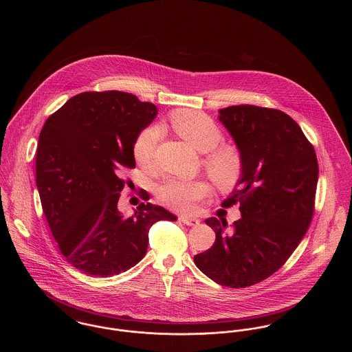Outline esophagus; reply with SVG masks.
Instances as JSON below:
<instances>
[{
	"mask_svg": "<svg viewBox=\"0 0 352 352\" xmlns=\"http://www.w3.org/2000/svg\"><path fill=\"white\" fill-rule=\"evenodd\" d=\"M179 220L186 226H198L201 223L199 219L194 218V217H187V215H181Z\"/></svg>",
	"mask_w": 352,
	"mask_h": 352,
	"instance_id": "1",
	"label": "esophagus"
}]
</instances>
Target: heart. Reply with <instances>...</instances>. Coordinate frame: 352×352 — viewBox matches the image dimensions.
I'll list each match as a JSON object with an SVG mask.
<instances>
[{
	"label": "heart",
	"mask_w": 352,
	"mask_h": 352,
	"mask_svg": "<svg viewBox=\"0 0 352 352\" xmlns=\"http://www.w3.org/2000/svg\"><path fill=\"white\" fill-rule=\"evenodd\" d=\"M170 125L188 145L206 154L201 161L203 168L219 190L231 191L237 186L244 174V157L234 145H220L223 133L212 118L198 111L184 109L171 115ZM161 138L162 129L155 125L145 128L137 135L133 155L140 166H151ZM207 191L208 187L203 182L170 179L157 187V197L174 210L191 211Z\"/></svg>",
	"instance_id": "obj_1"
}]
</instances>
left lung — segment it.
<instances>
[{
  "mask_svg": "<svg viewBox=\"0 0 352 352\" xmlns=\"http://www.w3.org/2000/svg\"><path fill=\"white\" fill-rule=\"evenodd\" d=\"M219 120L244 157V174L221 203H240L241 218L206 219L214 245L194 257L217 284L245 287L277 272L298 247L314 212L318 182L316 151L300 125L278 109L234 105Z\"/></svg>",
  "mask_w": 352,
  "mask_h": 352,
  "instance_id": "obj_1",
  "label": "left lung"
}]
</instances>
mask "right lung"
Masks as SVG:
<instances>
[{
	"label": "right lung",
	"mask_w": 352,
	"mask_h": 352,
	"mask_svg": "<svg viewBox=\"0 0 352 352\" xmlns=\"http://www.w3.org/2000/svg\"><path fill=\"white\" fill-rule=\"evenodd\" d=\"M157 113L154 104L128 92H83L41 131L35 173L42 208L62 254L85 274L111 277L132 268L146 253L151 226L177 220L151 203L129 217L118 207L121 173L135 168L134 141Z\"/></svg>",
	"instance_id": "obj_1"
}]
</instances>
